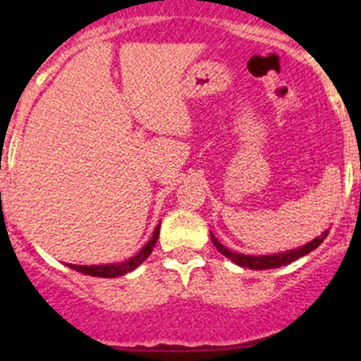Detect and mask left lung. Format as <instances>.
<instances>
[{
	"mask_svg": "<svg viewBox=\"0 0 361 361\" xmlns=\"http://www.w3.org/2000/svg\"><path fill=\"white\" fill-rule=\"evenodd\" d=\"M327 235H329V229H325L320 237L312 238L311 242H307V244H304V245H300V247H295V250H289V251H283V253H273V255L237 253V251L228 250L226 245L220 244V242L215 238V235H213V233H212V242H213V245H215L216 250L220 251V253L224 255L226 258H229L231 262L237 264V266L250 267V269L260 271V269H275V267L288 266V264L295 262V260H298L300 257H304V255L311 253L312 250H317L318 245H320L322 242L325 240V237H327Z\"/></svg>",
	"mask_w": 361,
	"mask_h": 361,
	"instance_id": "8db88e82",
	"label": "left lung"
}]
</instances>
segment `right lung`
Listing matches in <instances>:
<instances>
[{"instance_id":"obj_1","label":"right lung","mask_w":361,"mask_h":361,"mask_svg":"<svg viewBox=\"0 0 361 361\" xmlns=\"http://www.w3.org/2000/svg\"><path fill=\"white\" fill-rule=\"evenodd\" d=\"M159 231H161V224L155 228L152 238L142 245V250L139 251V253L133 255L132 258H128V260H124V262L121 264H103V266H78V264H66V266L73 271H79L82 275L101 276V279H116V276H123L126 275V273H130V271L137 269V267L141 266L146 258L149 257V253L153 251V245H155V242H157L159 238Z\"/></svg>"}]
</instances>
